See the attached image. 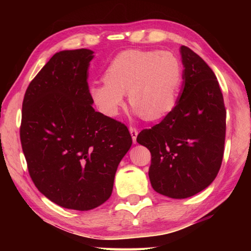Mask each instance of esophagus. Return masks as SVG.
<instances>
[{
  "label": "esophagus",
  "mask_w": 251,
  "mask_h": 251,
  "mask_svg": "<svg viewBox=\"0 0 251 251\" xmlns=\"http://www.w3.org/2000/svg\"><path fill=\"white\" fill-rule=\"evenodd\" d=\"M129 132L131 135L132 141H134V143H136L137 142V136H138V129L135 128V127H129Z\"/></svg>",
  "instance_id": "1"
}]
</instances>
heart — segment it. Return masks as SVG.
Here are the masks:
<instances>
[{
	"mask_svg": "<svg viewBox=\"0 0 251 251\" xmlns=\"http://www.w3.org/2000/svg\"><path fill=\"white\" fill-rule=\"evenodd\" d=\"M181 83L182 66L173 52L128 50L110 62L104 82L93 85L89 92L106 116L119 114L127 92L137 115L157 120L175 108Z\"/></svg>",
	"mask_w": 251,
	"mask_h": 251,
	"instance_id": "heart-1",
	"label": "heart"
}]
</instances>
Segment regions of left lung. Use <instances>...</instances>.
Returning <instances> with one entry per match:
<instances>
[{
  "label": "left lung",
  "instance_id": "obj_1",
  "mask_svg": "<svg viewBox=\"0 0 251 251\" xmlns=\"http://www.w3.org/2000/svg\"><path fill=\"white\" fill-rule=\"evenodd\" d=\"M183 85L175 108L137 142L151 152L152 188L170 199H186L217 177L225 151L226 112L214 71L186 46L180 47Z\"/></svg>",
  "mask_w": 251,
  "mask_h": 251
}]
</instances>
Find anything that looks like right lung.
<instances>
[{"instance_id":"right-lung-1","label":"right lung","mask_w":251,"mask_h":251,"mask_svg":"<svg viewBox=\"0 0 251 251\" xmlns=\"http://www.w3.org/2000/svg\"><path fill=\"white\" fill-rule=\"evenodd\" d=\"M93 58L86 49L56 52L26 88L20 126L37 190L81 211L109 200L117 166L132 143L124 124L93 108L87 83Z\"/></svg>"}]
</instances>
